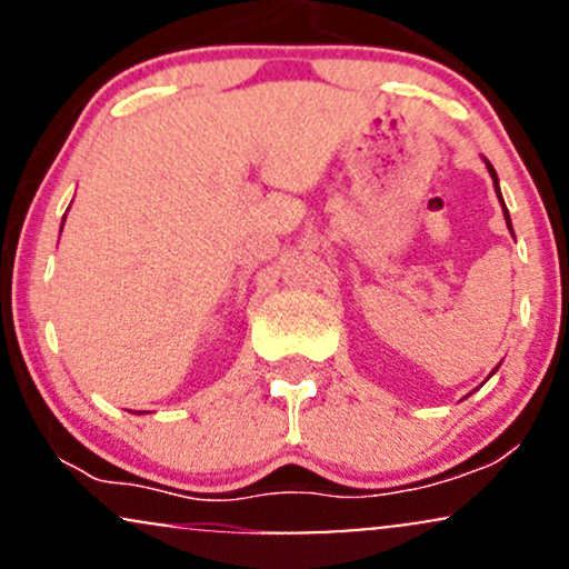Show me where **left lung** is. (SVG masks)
Segmentation results:
<instances>
[{"instance_id": "left-lung-1", "label": "left lung", "mask_w": 569, "mask_h": 569, "mask_svg": "<svg viewBox=\"0 0 569 569\" xmlns=\"http://www.w3.org/2000/svg\"><path fill=\"white\" fill-rule=\"evenodd\" d=\"M487 171H489V176H492V181H495V192H498V198H500V184H498V173H495V168L489 166L487 162ZM500 206H502V217H506V224L511 227V217H508V208H506V202H502V198H500Z\"/></svg>"}]
</instances>
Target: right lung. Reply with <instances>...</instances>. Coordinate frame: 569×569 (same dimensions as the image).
Instances as JSON below:
<instances>
[{
  "mask_svg": "<svg viewBox=\"0 0 569 569\" xmlns=\"http://www.w3.org/2000/svg\"><path fill=\"white\" fill-rule=\"evenodd\" d=\"M63 219H67V217H63Z\"/></svg>",
  "mask_w": 569,
  "mask_h": 569,
  "instance_id": "obj_1",
  "label": "right lung"
}]
</instances>
